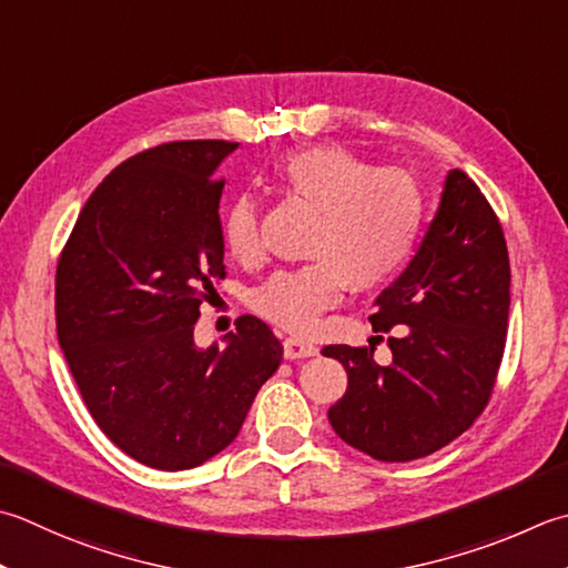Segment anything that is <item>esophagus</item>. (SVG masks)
Here are the masks:
<instances>
[{
	"label": "esophagus",
	"mask_w": 568,
	"mask_h": 568,
	"mask_svg": "<svg viewBox=\"0 0 568 568\" xmlns=\"http://www.w3.org/2000/svg\"><path fill=\"white\" fill-rule=\"evenodd\" d=\"M320 349L317 344L307 342L303 337H285L283 342V354L285 359H303V357H315Z\"/></svg>",
	"instance_id": "obj_1"
}]
</instances>
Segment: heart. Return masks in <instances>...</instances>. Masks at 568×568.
Returning a JSON list of instances; mask_svg holds the SVG:
<instances>
[{
	"mask_svg": "<svg viewBox=\"0 0 568 568\" xmlns=\"http://www.w3.org/2000/svg\"><path fill=\"white\" fill-rule=\"evenodd\" d=\"M275 182L320 214L307 246L315 263L275 273L253 293V307L275 325L310 332L339 303L344 287H379L414 255L426 202L408 172L376 170L354 152L327 144L287 154ZM221 236L236 261L258 255V209L248 196L226 209Z\"/></svg>",
	"mask_w": 568,
	"mask_h": 568,
	"instance_id": "heart-1",
	"label": "heart"
}]
</instances>
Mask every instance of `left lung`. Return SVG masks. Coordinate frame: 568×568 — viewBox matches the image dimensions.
Here are the masks:
<instances>
[{
	"instance_id": "8db88e82",
	"label": "left lung",
	"mask_w": 568,
	"mask_h": 568,
	"mask_svg": "<svg viewBox=\"0 0 568 568\" xmlns=\"http://www.w3.org/2000/svg\"><path fill=\"white\" fill-rule=\"evenodd\" d=\"M374 344H329L347 369V392L327 418L347 446L374 460L408 463L448 446L490 402L509 315L507 243L493 206L460 170L443 182L436 216L404 273L374 300Z\"/></svg>"
}]
</instances>
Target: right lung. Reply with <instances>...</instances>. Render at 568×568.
I'll list each match as a JSON object with an SVG mask.
<instances>
[{
	"mask_svg": "<svg viewBox=\"0 0 568 568\" xmlns=\"http://www.w3.org/2000/svg\"><path fill=\"white\" fill-rule=\"evenodd\" d=\"M236 142H166L115 166L88 199L55 268V329L100 430L154 470H189L231 446L283 359L243 315L196 347L199 305L224 281L216 170Z\"/></svg>",
	"mask_w": 568,
	"mask_h": 568,
	"instance_id": "1",
	"label": "right lung"
}]
</instances>
